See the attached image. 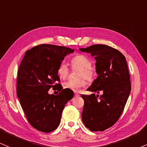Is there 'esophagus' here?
<instances>
[{
	"mask_svg": "<svg viewBox=\"0 0 147 147\" xmlns=\"http://www.w3.org/2000/svg\"><path fill=\"white\" fill-rule=\"evenodd\" d=\"M80 95L78 93H75V97H79Z\"/></svg>",
	"mask_w": 147,
	"mask_h": 147,
	"instance_id": "1",
	"label": "esophagus"
}]
</instances>
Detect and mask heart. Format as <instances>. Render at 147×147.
<instances>
[{
	"instance_id": "obj_1",
	"label": "heart",
	"mask_w": 147,
	"mask_h": 147,
	"mask_svg": "<svg viewBox=\"0 0 147 147\" xmlns=\"http://www.w3.org/2000/svg\"><path fill=\"white\" fill-rule=\"evenodd\" d=\"M70 63L73 69H79L77 71V77L79 78L68 80L63 83V88L74 92H79L86 85L84 78L90 80L93 76V69L91 67L92 62L86 56L77 54L71 58ZM57 71L61 78H65L69 73V69L66 63L62 61L58 65Z\"/></svg>"
}]
</instances>
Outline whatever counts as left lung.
I'll return each instance as SVG.
<instances>
[{
  "label": "left lung",
  "mask_w": 147,
  "mask_h": 147,
  "mask_svg": "<svg viewBox=\"0 0 147 147\" xmlns=\"http://www.w3.org/2000/svg\"><path fill=\"white\" fill-rule=\"evenodd\" d=\"M96 60L97 76L88 91L103 94L82 95L84 101L83 123L92 131H104L116 123L123 111L131 91V82L125 57L117 49L106 45L80 48Z\"/></svg>",
  "instance_id": "obj_1"
}]
</instances>
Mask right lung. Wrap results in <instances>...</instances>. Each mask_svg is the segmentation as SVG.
<instances>
[{
  "label": "right lung",
  "mask_w": 147,
  "mask_h": 147,
  "mask_svg": "<svg viewBox=\"0 0 147 147\" xmlns=\"http://www.w3.org/2000/svg\"><path fill=\"white\" fill-rule=\"evenodd\" d=\"M74 50L66 47L41 44L26 51L18 70L16 93L30 125L50 133L58 127L65 105L74 92L63 89L57 69L59 63ZM60 92L48 94L50 88Z\"/></svg>",
  "instance_id": "obj_1"
}]
</instances>
